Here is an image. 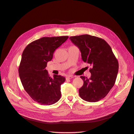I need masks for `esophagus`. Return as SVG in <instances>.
<instances>
[{
	"instance_id": "obj_1",
	"label": "esophagus",
	"mask_w": 134,
	"mask_h": 134,
	"mask_svg": "<svg viewBox=\"0 0 134 134\" xmlns=\"http://www.w3.org/2000/svg\"><path fill=\"white\" fill-rule=\"evenodd\" d=\"M74 78V76H73V75H68V76H66V79H72V78Z\"/></svg>"
}]
</instances>
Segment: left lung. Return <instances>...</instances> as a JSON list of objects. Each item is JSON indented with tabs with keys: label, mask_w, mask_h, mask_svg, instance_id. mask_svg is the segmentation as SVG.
Masks as SVG:
<instances>
[{
	"label": "left lung",
	"mask_w": 134,
	"mask_h": 134,
	"mask_svg": "<svg viewBox=\"0 0 134 134\" xmlns=\"http://www.w3.org/2000/svg\"><path fill=\"white\" fill-rule=\"evenodd\" d=\"M70 39L79 48L83 62L92 66L90 79L80 76L84 83L79 90V96L87 102H98L114 86L119 71L118 61L110 46L102 38L82 35L71 36Z\"/></svg>",
	"instance_id": "obj_1"
}]
</instances>
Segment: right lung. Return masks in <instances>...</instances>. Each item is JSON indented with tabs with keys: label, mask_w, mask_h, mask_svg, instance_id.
<instances>
[{
	"label": "right lung",
	"mask_w": 134,
	"mask_h": 134,
	"mask_svg": "<svg viewBox=\"0 0 134 134\" xmlns=\"http://www.w3.org/2000/svg\"><path fill=\"white\" fill-rule=\"evenodd\" d=\"M68 37H42L28 44L23 52L18 69L19 78L28 95L40 104H54L62 96L61 85L65 78L60 75L51 78L46 67L55 50Z\"/></svg>",
	"instance_id": "add662e5"
}]
</instances>
